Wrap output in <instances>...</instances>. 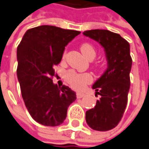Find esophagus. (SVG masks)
I'll return each mask as SVG.
<instances>
[{
    "label": "esophagus",
    "instance_id": "esophagus-1",
    "mask_svg": "<svg viewBox=\"0 0 149 149\" xmlns=\"http://www.w3.org/2000/svg\"><path fill=\"white\" fill-rule=\"evenodd\" d=\"M84 94L83 93H80V92H77V98H78V99H80V98H81V97H83L84 96Z\"/></svg>",
    "mask_w": 149,
    "mask_h": 149
}]
</instances>
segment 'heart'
Listing matches in <instances>:
<instances>
[{
  "label": "heart",
  "instance_id": "heart-1",
  "mask_svg": "<svg viewBox=\"0 0 149 149\" xmlns=\"http://www.w3.org/2000/svg\"><path fill=\"white\" fill-rule=\"evenodd\" d=\"M80 49L86 58H94L95 57L96 54L95 49L89 43H84L81 44ZM63 56H65V54ZM66 79L72 88L77 91L83 90L86 86V85H88L92 81V77L90 74L77 73L72 70H70L66 73Z\"/></svg>",
  "mask_w": 149,
  "mask_h": 149
}]
</instances>
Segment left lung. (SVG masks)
Masks as SVG:
<instances>
[{
	"label": "left lung",
	"mask_w": 149,
	"mask_h": 149,
	"mask_svg": "<svg viewBox=\"0 0 149 149\" xmlns=\"http://www.w3.org/2000/svg\"><path fill=\"white\" fill-rule=\"evenodd\" d=\"M85 36L97 41L104 48L108 68L92 88L100 95L94 108L86 112V120L92 130L107 131L121 120L128 102L132 67L130 44L119 33L106 29H91Z\"/></svg>",
	"instance_id": "1"
}]
</instances>
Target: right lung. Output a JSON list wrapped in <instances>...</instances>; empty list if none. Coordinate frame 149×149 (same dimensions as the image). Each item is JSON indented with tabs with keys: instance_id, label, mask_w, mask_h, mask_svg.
<instances>
[{
	"instance_id": "obj_1",
	"label": "right lung",
	"mask_w": 149,
	"mask_h": 149,
	"mask_svg": "<svg viewBox=\"0 0 149 149\" xmlns=\"http://www.w3.org/2000/svg\"><path fill=\"white\" fill-rule=\"evenodd\" d=\"M80 31L41 25L28 29L17 47V77L31 117L45 126H58L67 117L77 96L68 86L54 84V66L59 64L65 46Z\"/></svg>"
}]
</instances>
